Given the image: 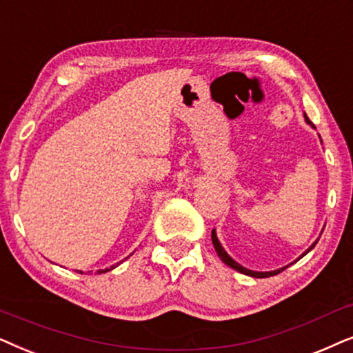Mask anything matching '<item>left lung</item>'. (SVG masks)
<instances>
[{
  "mask_svg": "<svg viewBox=\"0 0 353 353\" xmlns=\"http://www.w3.org/2000/svg\"><path fill=\"white\" fill-rule=\"evenodd\" d=\"M305 121H307V122H308V124H312V121H310V119H308V116H307V114H305ZM312 125H313V124H312ZM211 241H213V245H214V250H216V253H218V256L221 258V260H223V261L225 263V265H228V266H231V268H232V270H236V271H239V272H242V274L252 276V278H270V276H274V274H278V272H281V271H284V270H285V268H288V266H285V268H281V270H276V271H270V272H256V271H250V270H247V268H243V266H241V265H239V263H236V261H234V260H232V258H231V256H229V255H228V253H225V250H224V248H223V247H221V243H219V241H218V237H216V232H214V229H213V231H211ZM314 245H316V242H314V243H313V245H312V247H310V248H308V250L303 253V255H307V253H308L310 250H312V248H313ZM303 255H302V256H303Z\"/></svg>",
  "mask_w": 353,
  "mask_h": 353,
  "instance_id": "8db88e82",
  "label": "left lung"
}]
</instances>
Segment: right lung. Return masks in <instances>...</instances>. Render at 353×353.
<instances>
[{"instance_id":"obj_1","label":"right lung","mask_w":353,"mask_h":353,"mask_svg":"<svg viewBox=\"0 0 353 353\" xmlns=\"http://www.w3.org/2000/svg\"><path fill=\"white\" fill-rule=\"evenodd\" d=\"M129 258V256H128ZM112 268H116V266H111L110 268V270H112ZM110 270H100V271H98V274H100V272H105V271H110ZM77 272H81V274H82V271H77Z\"/></svg>"}]
</instances>
